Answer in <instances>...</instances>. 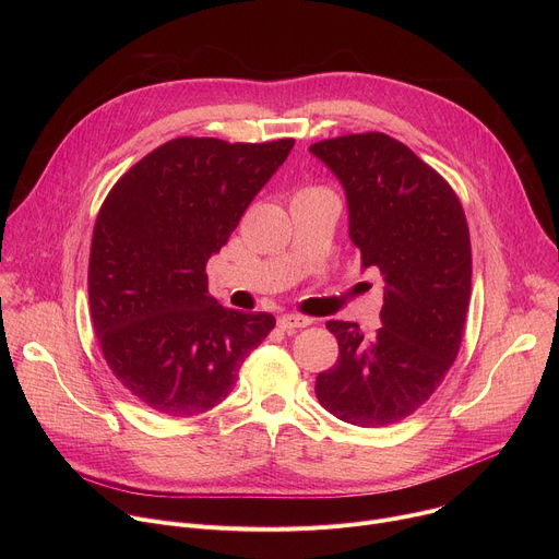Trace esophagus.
Masks as SVG:
<instances>
[{
    "label": "esophagus",
    "mask_w": 559,
    "mask_h": 559,
    "mask_svg": "<svg viewBox=\"0 0 559 559\" xmlns=\"http://www.w3.org/2000/svg\"><path fill=\"white\" fill-rule=\"evenodd\" d=\"M311 325V318L307 316H298V313H285L278 318V328L283 332H292V330H300V328H307Z\"/></svg>",
    "instance_id": "esophagus-1"
}]
</instances>
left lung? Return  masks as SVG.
Segmentation results:
<instances>
[{
  "label": "left lung",
  "mask_w": 559,
  "mask_h": 559,
  "mask_svg": "<svg viewBox=\"0 0 559 559\" xmlns=\"http://www.w3.org/2000/svg\"><path fill=\"white\" fill-rule=\"evenodd\" d=\"M338 177L349 238L382 276L373 336L328 321L338 360L318 373L316 397L338 420L386 427L425 405L451 369L471 298V241L453 188L405 143L382 132L309 145Z\"/></svg>",
  "instance_id": "left-lung-1"
}]
</instances>
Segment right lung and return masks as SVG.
Wrapping results in <instances>:
<instances>
[{"label":"right lung","instance_id":"right-lung-1","mask_svg":"<svg viewBox=\"0 0 559 559\" xmlns=\"http://www.w3.org/2000/svg\"><path fill=\"white\" fill-rule=\"evenodd\" d=\"M292 147L179 136L106 197L91 246V318L108 367L145 407L173 418L210 412L274 330L272 313L210 296L205 265Z\"/></svg>","mask_w":559,"mask_h":559}]
</instances>
